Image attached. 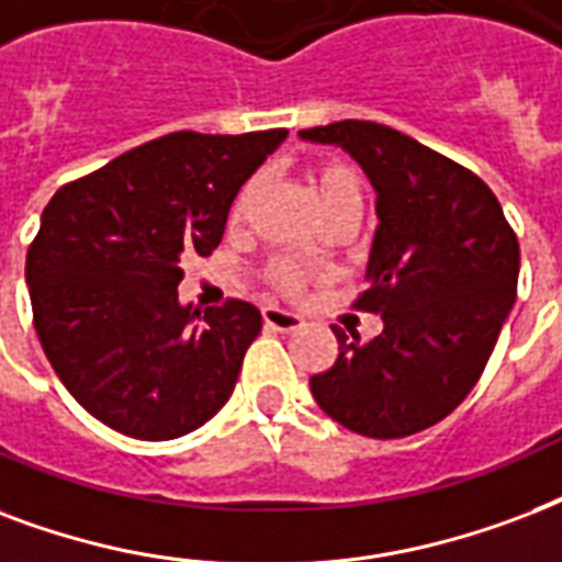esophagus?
Here are the masks:
<instances>
[{"label":"esophagus","mask_w":562,"mask_h":562,"mask_svg":"<svg viewBox=\"0 0 562 562\" xmlns=\"http://www.w3.org/2000/svg\"><path fill=\"white\" fill-rule=\"evenodd\" d=\"M263 322H267L272 330H284V334L299 330L304 325V319L299 313L284 311V307H278V304H267V307H263Z\"/></svg>","instance_id":"34e87169"}]
</instances>
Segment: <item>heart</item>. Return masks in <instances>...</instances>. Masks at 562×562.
<instances>
[{"label":"heart","instance_id":"heart-1","mask_svg":"<svg viewBox=\"0 0 562 562\" xmlns=\"http://www.w3.org/2000/svg\"><path fill=\"white\" fill-rule=\"evenodd\" d=\"M311 184L313 193H316V202H319L322 213L325 216H334V213L342 211H363V178L351 164L346 160H322L316 167L311 169ZM260 178H249L243 190L234 199L232 207V222H240L246 207H249L251 195L258 193ZM311 267H304L302 260L293 258H272L267 267V278L272 281L276 290L286 295L302 293L304 284L311 281Z\"/></svg>","mask_w":562,"mask_h":562}]
</instances>
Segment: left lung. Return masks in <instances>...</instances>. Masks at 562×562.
I'll use <instances>...</instances> for the list:
<instances>
[{
  "instance_id": "obj_1",
  "label": "left lung",
  "mask_w": 562,
  "mask_h": 562,
  "mask_svg": "<svg viewBox=\"0 0 562 562\" xmlns=\"http://www.w3.org/2000/svg\"><path fill=\"white\" fill-rule=\"evenodd\" d=\"M299 137L349 151L375 187L378 228L355 307L384 319L375 340L334 325L340 355L311 378V393L355 434L411 437L477 384L516 302L519 240L475 172L390 125L342 120Z\"/></svg>"
}]
</instances>
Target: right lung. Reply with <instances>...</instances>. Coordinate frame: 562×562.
Instances as JSON below:
<instances>
[{
  "mask_svg": "<svg viewBox=\"0 0 562 562\" xmlns=\"http://www.w3.org/2000/svg\"><path fill=\"white\" fill-rule=\"evenodd\" d=\"M284 137L176 132L52 195L25 258L34 330L102 425L176 439L232 398L263 319L240 299L178 302L181 260L220 246L234 195Z\"/></svg>",
  "mask_w": 562,
  "mask_h": 562,
  "instance_id": "obj_1",
  "label": "right lung"
}]
</instances>
